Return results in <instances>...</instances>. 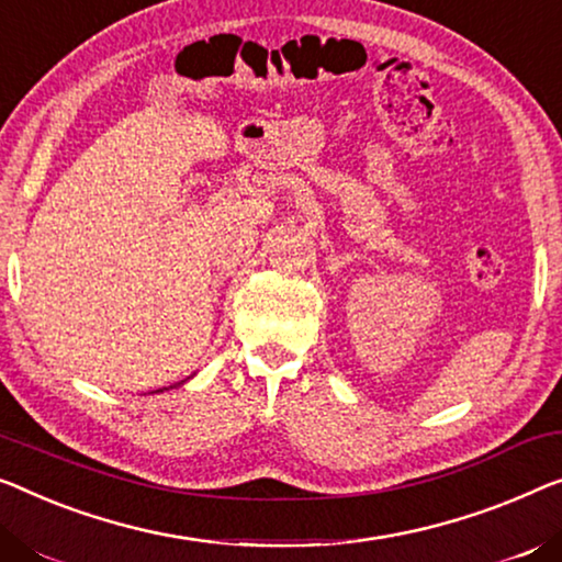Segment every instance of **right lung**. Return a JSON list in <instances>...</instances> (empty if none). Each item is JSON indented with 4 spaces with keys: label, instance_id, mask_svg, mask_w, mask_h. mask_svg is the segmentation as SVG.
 Listing matches in <instances>:
<instances>
[{
    "label": "right lung",
    "instance_id": "right-lung-1",
    "mask_svg": "<svg viewBox=\"0 0 562 562\" xmlns=\"http://www.w3.org/2000/svg\"><path fill=\"white\" fill-rule=\"evenodd\" d=\"M181 383H187V381H181ZM181 383H179V386H181ZM171 389H176V383H173ZM161 391H166V389H158V391H150V393H161Z\"/></svg>",
    "mask_w": 562,
    "mask_h": 562
}]
</instances>
